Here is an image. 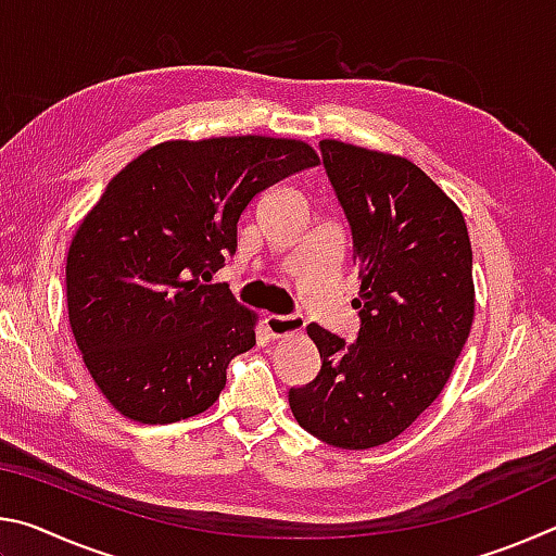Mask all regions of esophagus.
I'll return each mask as SVG.
<instances>
[{
    "label": "esophagus",
    "instance_id": "esophagus-1",
    "mask_svg": "<svg viewBox=\"0 0 556 556\" xmlns=\"http://www.w3.org/2000/svg\"><path fill=\"white\" fill-rule=\"evenodd\" d=\"M304 326H306L304 316H299V314H294V316H275V314L265 316V328H267V333L271 338L296 336V333L304 331Z\"/></svg>",
    "mask_w": 556,
    "mask_h": 556
}]
</instances>
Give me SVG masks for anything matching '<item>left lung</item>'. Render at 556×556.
Wrapping results in <instances>:
<instances>
[{
    "mask_svg": "<svg viewBox=\"0 0 556 556\" xmlns=\"http://www.w3.org/2000/svg\"><path fill=\"white\" fill-rule=\"evenodd\" d=\"M353 232L357 341L308 324L321 370L289 390L299 427L336 448L400 437L434 402L473 324V252L458 205L409 159L324 139Z\"/></svg>",
    "mask_w": 556,
    "mask_h": 556,
    "instance_id": "left-lung-1",
    "label": "left lung"
}]
</instances>
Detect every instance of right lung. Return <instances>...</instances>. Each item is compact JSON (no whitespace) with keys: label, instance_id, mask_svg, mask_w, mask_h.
<instances>
[{"label":"right lung","instance_id":"add662e5","mask_svg":"<svg viewBox=\"0 0 556 556\" xmlns=\"http://www.w3.org/2000/svg\"><path fill=\"white\" fill-rule=\"evenodd\" d=\"M316 164L299 139H172L108 184L71 240L65 296L83 363L122 417L172 425L220 397L257 314L205 281L238 248L250 201Z\"/></svg>","mask_w":556,"mask_h":556}]
</instances>
